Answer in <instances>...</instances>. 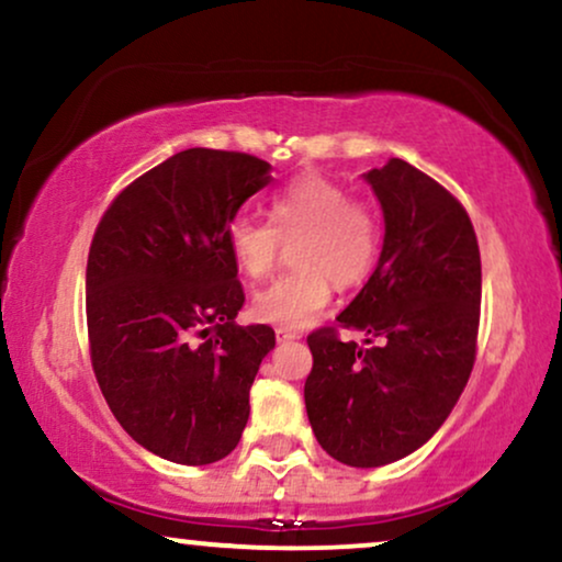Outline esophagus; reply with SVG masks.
<instances>
[{
	"mask_svg": "<svg viewBox=\"0 0 562 562\" xmlns=\"http://www.w3.org/2000/svg\"><path fill=\"white\" fill-rule=\"evenodd\" d=\"M274 334H277V342H290V339H301V331L285 329V326H280V329H274Z\"/></svg>",
	"mask_w": 562,
	"mask_h": 562,
	"instance_id": "34e87169",
	"label": "esophagus"
}]
</instances>
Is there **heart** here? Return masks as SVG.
I'll use <instances>...</instances> for the list:
<instances>
[{"mask_svg":"<svg viewBox=\"0 0 562 562\" xmlns=\"http://www.w3.org/2000/svg\"><path fill=\"white\" fill-rule=\"evenodd\" d=\"M297 269L259 290L251 314L265 324L301 329L329 305L334 282L358 288L381 251V217L368 199L324 173H303L272 202V225L240 215L228 225V248L248 280H265L293 246Z\"/></svg>","mask_w":562,"mask_h":562,"instance_id":"b5f03b06","label":"heart"}]
</instances>
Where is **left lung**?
I'll list each match as a JSON object with an SVG mask.
<instances>
[{"label": "left lung", "mask_w": 562, "mask_h": 562, "mask_svg": "<svg viewBox=\"0 0 562 562\" xmlns=\"http://www.w3.org/2000/svg\"><path fill=\"white\" fill-rule=\"evenodd\" d=\"M366 181L386 233L337 322L366 331L368 347L342 342L337 326L311 331L303 389L322 449L360 470L407 457L443 425L477 358L482 301L477 236L459 199L400 158Z\"/></svg>", "instance_id": "obj_1"}]
</instances>
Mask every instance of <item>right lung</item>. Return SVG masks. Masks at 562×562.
Here are the masks:
<instances>
[{
	"mask_svg": "<svg viewBox=\"0 0 562 562\" xmlns=\"http://www.w3.org/2000/svg\"><path fill=\"white\" fill-rule=\"evenodd\" d=\"M269 168L248 153H176L119 191L92 236L85 314L98 386L122 428L176 464L236 449L274 347L272 326L233 322L246 295L228 248Z\"/></svg>",
	"mask_w": 562,
	"mask_h": 562,
	"instance_id": "obj_1",
	"label": "right lung"
}]
</instances>
